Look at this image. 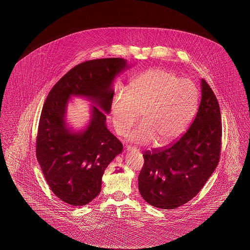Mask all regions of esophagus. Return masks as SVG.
I'll list each match as a JSON object with an SVG mask.
<instances>
[{"label":"esophagus","mask_w":250,"mask_h":250,"mask_svg":"<svg viewBox=\"0 0 250 250\" xmlns=\"http://www.w3.org/2000/svg\"><path fill=\"white\" fill-rule=\"evenodd\" d=\"M126 150H127V151H137V148L128 145V146H126Z\"/></svg>","instance_id":"34e87169"}]
</instances>
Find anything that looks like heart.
Wrapping results in <instances>:
<instances>
[{"mask_svg":"<svg viewBox=\"0 0 250 250\" xmlns=\"http://www.w3.org/2000/svg\"><path fill=\"white\" fill-rule=\"evenodd\" d=\"M199 103L196 85L164 68L147 70L114 95L110 114L116 132L125 136L142 112L143 124L129 133L131 142L159 146L179 138L190 125Z\"/></svg>","mask_w":250,"mask_h":250,"instance_id":"obj_1","label":"heart"}]
</instances>
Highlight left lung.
Returning a JSON list of instances; mask_svg holds the SVG:
<instances>
[{
  "mask_svg": "<svg viewBox=\"0 0 250 250\" xmlns=\"http://www.w3.org/2000/svg\"><path fill=\"white\" fill-rule=\"evenodd\" d=\"M202 98L188 131L176 142L143 153L139 175L143 199L156 208L175 209L204 187L219 161L222 125L213 90L201 80Z\"/></svg>",
  "mask_w": 250,
  "mask_h": 250,
  "instance_id": "obj_1",
  "label": "left lung"
}]
</instances>
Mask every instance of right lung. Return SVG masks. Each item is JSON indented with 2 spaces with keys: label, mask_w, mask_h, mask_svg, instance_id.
<instances>
[{
  "label": "right lung",
  "mask_w": 250,
  "mask_h": 250,
  "mask_svg": "<svg viewBox=\"0 0 250 250\" xmlns=\"http://www.w3.org/2000/svg\"><path fill=\"white\" fill-rule=\"evenodd\" d=\"M130 66L123 58L87 61L67 72L50 90L42 108L36 139V157L51 191L73 206L92 202L101 191L108 164L123 144L107 129L117 76ZM72 96L91 101V117L82 131L66 123Z\"/></svg>",
  "instance_id": "1"
}]
</instances>
